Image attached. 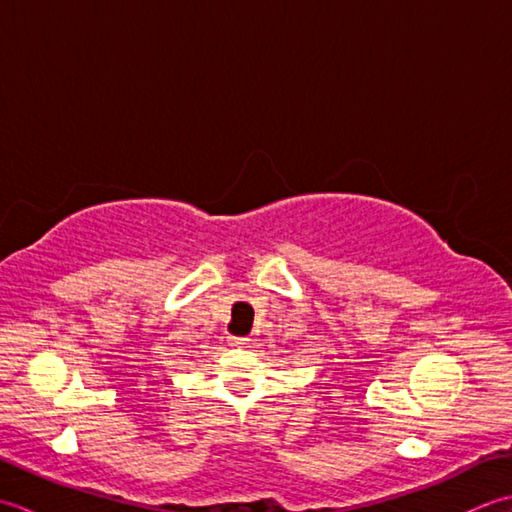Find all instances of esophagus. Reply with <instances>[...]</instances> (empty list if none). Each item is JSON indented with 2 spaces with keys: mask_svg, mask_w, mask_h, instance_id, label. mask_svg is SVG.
<instances>
[{
  "mask_svg": "<svg viewBox=\"0 0 512 512\" xmlns=\"http://www.w3.org/2000/svg\"><path fill=\"white\" fill-rule=\"evenodd\" d=\"M248 343V339H231L233 347H244Z\"/></svg>",
  "mask_w": 512,
  "mask_h": 512,
  "instance_id": "esophagus-1",
  "label": "esophagus"
}]
</instances>
